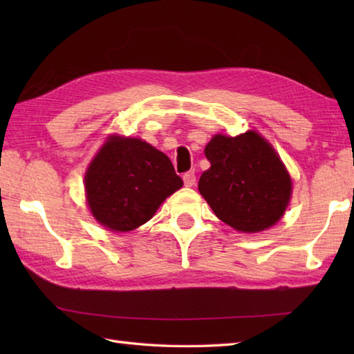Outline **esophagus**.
I'll list each match as a JSON object with an SVG mask.
<instances>
[{"label":"esophagus","mask_w":354,"mask_h":354,"mask_svg":"<svg viewBox=\"0 0 354 354\" xmlns=\"http://www.w3.org/2000/svg\"><path fill=\"white\" fill-rule=\"evenodd\" d=\"M183 179H184V184L187 187H192L196 184V175H194V171L190 170V171H185L183 175Z\"/></svg>","instance_id":"esophagus-1"}]
</instances>
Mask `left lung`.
Segmentation results:
<instances>
[{"label": "left lung", "mask_w": 354, "mask_h": 354, "mask_svg": "<svg viewBox=\"0 0 354 354\" xmlns=\"http://www.w3.org/2000/svg\"><path fill=\"white\" fill-rule=\"evenodd\" d=\"M212 167L202 173L199 192L214 214L245 232L263 231L280 219L292 183L280 158L257 132L216 135L205 147Z\"/></svg>", "instance_id": "8db88e82"}]
</instances>
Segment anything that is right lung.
Masks as SVG:
<instances>
[{"instance_id": "right-lung-1", "label": "right lung", "mask_w": 354, "mask_h": 354, "mask_svg": "<svg viewBox=\"0 0 354 354\" xmlns=\"http://www.w3.org/2000/svg\"><path fill=\"white\" fill-rule=\"evenodd\" d=\"M181 187L183 179L169 156L137 138L111 137L85 176L89 208L97 221L114 231L146 223Z\"/></svg>"}]
</instances>
